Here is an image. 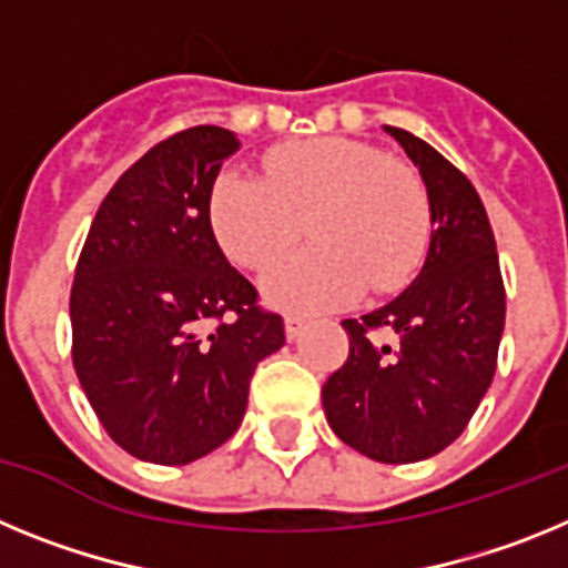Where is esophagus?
Instances as JSON below:
<instances>
[{
  "instance_id": "34e87169",
  "label": "esophagus",
  "mask_w": 568,
  "mask_h": 568,
  "mask_svg": "<svg viewBox=\"0 0 568 568\" xmlns=\"http://www.w3.org/2000/svg\"><path fill=\"white\" fill-rule=\"evenodd\" d=\"M301 329H304V318H301V315H287V318H284V333H287V341L298 338Z\"/></svg>"
}]
</instances>
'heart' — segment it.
Returning a JSON list of instances; mask_svg holds the SVG:
<instances>
[{"instance_id":"heart-1","label":"heart","mask_w":568,"mask_h":568,"mask_svg":"<svg viewBox=\"0 0 568 568\" xmlns=\"http://www.w3.org/2000/svg\"><path fill=\"white\" fill-rule=\"evenodd\" d=\"M210 224L224 253L253 270L287 253L307 224L313 247L278 261L261 293L273 307L318 313L413 278L429 244V199L409 164L321 135L273 150L267 182L224 170L210 193Z\"/></svg>"}]
</instances>
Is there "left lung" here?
<instances>
[{
  "label": "left lung",
  "instance_id": "8db88e82",
  "mask_svg": "<svg viewBox=\"0 0 568 568\" xmlns=\"http://www.w3.org/2000/svg\"><path fill=\"white\" fill-rule=\"evenodd\" d=\"M418 168L429 199V250L389 304L346 318L349 358L321 389L327 424L381 464L433 458L466 429L498 364L506 293L484 202L418 135L384 128ZM394 335L381 345L372 333Z\"/></svg>",
  "mask_w": 568,
  "mask_h": 568
}]
</instances>
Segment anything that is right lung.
<instances>
[{
    "label": "right lung",
    "mask_w": 568,
    "mask_h": 568,
    "mask_svg": "<svg viewBox=\"0 0 568 568\" xmlns=\"http://www.w3.org/2000/svg\"><path fill=\"white\" fill-rule=\"evenodd\" d=\"M239 148L215 124L150 148L113 184L79 255V384L110 438L148 464H193L233 438L255 364L284 346L281 315L255 307L210 224L213 184Z\"/></svg>",
    "instance_id": "obj_1"
}]
</instances>
